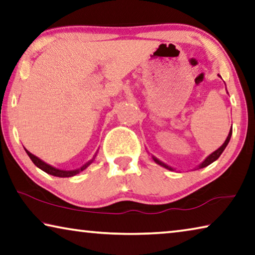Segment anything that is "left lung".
<instances>
[{"label": "left lung", "mask_w": 255, "mask_h": 255, "mask_svg": "<svg viewBox=\"0 0 255 255\" xmlns=\"http://www.w3.org/2000/svg\"><path fill=\"white\" fill-rule=\"evenodd\" d=\"M226 90H227V88H226ZM227 93H228V92H227ZM232 132H233V129L230 128V130H229V134H228V136H227V138H226L225 143L222 144L219 148L216 149L215 152H212L211 154H210V155H208L207 157H205L203 162H201L199 165H197L196 168H194V170H199V169H202V168H205V167H208L209 164H211L212 162H215L216 160H218V157H219V156L221 155V153L225 151L226 146H227V145H228L229 140H230V137H232ZM152 159L154 160V162H155V163H157V164H159V165H161V167H163V168H165V169H168V170H170V171H176V169H175V168H172V167H170V165L165 164L164 162H162V161H160V160L157 159V157H155L154 155H152Z\"/></svg>", "instance_id": "8db88e82"}]
</instances>
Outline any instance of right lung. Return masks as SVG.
<instances>
[{
    "mask_svg": "<svg viewBox=\"0 0 255 255\" xmlns=\"http://www.w3.org/2000/svg\"><path fill=\"white\" fill-rule=\"evenodd\" d=\"M25 151H26V153L28 154V156L30 157V160L33 161L34 164L37 168H39L40 170H43L44 172L48 173V175H52V176H55V177H61V178H66V177H72V176L78 175L79 172H82L83 170H85V169L88 167V165L92 164L93 161L95 160L96 155H98V152H96L95 155L93 156V159H91L90 161H88V162L83 164L82 167L78 168V169H74V170H63V169L55 168V167H53V165H51V164H48L46 162H44V161L40 160L39 157H37V156L34 155V154H31V153L28 151V149L25 148Z\"/></svg>",
    "mask_w": 255,
    "mask_h": 255,
    "instance_id": "1",
    "label": "right lung"
}]
</instances>
